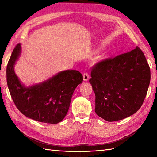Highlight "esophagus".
Returning <instances> with one entry per match:
<instances>
[{"instance_id": "esophagus-1", "label": "esophagus", "mask_w": 157, "mask_h": 157, "mask_svg": "<svg viewBox=\"0 0 157 157\" xmlns=\"http://www.w3.org/2000/svg\"><path fill=\"white\" fill-rule=\"evenodd\" d=\"M83 78H84V81H88L89 79V74L88 72H84V75H83Z\"/></svg>"}]
</instances>
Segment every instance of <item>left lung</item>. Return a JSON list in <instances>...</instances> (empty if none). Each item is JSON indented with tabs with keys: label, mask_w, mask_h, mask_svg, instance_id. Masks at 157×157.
<instances>
[{
	"label": "left lung",
	"mask_w": 157,
	"mask_h": 157,
	"mask_svg": "<svg viewBox=\"0 0 157 157\" xmlns=\"http://www.w3.org/2000/svg\"><path fill=\"white\" fill-rule=\"evenodd\" d=\"M89 82L95 93V112L107 121L125 119L137 112L147 94L151 69L138 46L98 62Z\"/></svg>",
	"instance_id": "1"
}]
</instances>
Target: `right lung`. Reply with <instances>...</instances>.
<instances>
[{
  "label": "right lung",
  "instance_id": "right-lung-1",
  "mask_svg": "<svg viewBox=\"0 0 157 157\" xmlns=\"http://www.w3.org/2000/svg\"><path fill=\"white\" fill-rule=\"evenodd\" d=\"M21 52L17 44L6 66V82L10 94L16 107L23 115L37 121L56 124L64 119L75 89L83 81L82 73L67 70L40 84L26 88L13 69Z\"/></svg>",
  "mask_w": 157,
  "mask_h": 157
}]
</instances>
